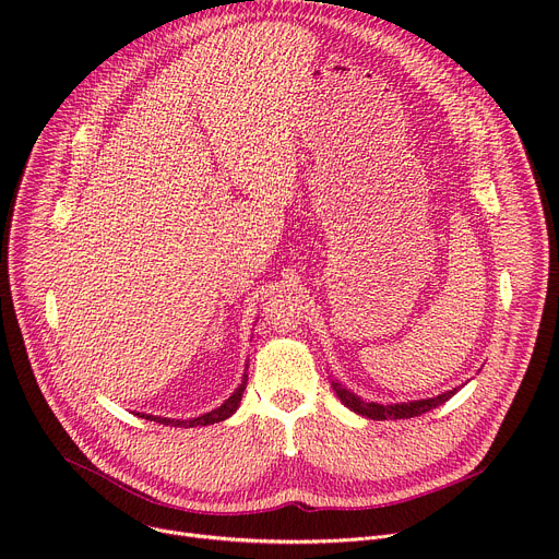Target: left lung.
Instances as JSON below:
<instances>
[{
  "instance_id": "8db88e82",
  "label": "left lung",
  "mask_w": 559,
  "mask_h": 559,
  "mask_svg": "<svg viewBox=\"0 0 559 559\" xmlns=\"http://www.w3.org/2000/svg\"><path fill=\"white\" fill-rule=\"evenodd\" d=\"M332 386L345 407H349L352 412H356L365 418H371V420H403V418H414V416L427 414V412L444 405L449 397L457 391V389H451L447 393L429 397V401H416V403H403V405H378V403H365L362 397H358L354 391L345 389L341 382L332 380Z\"/></svg>"
}]
</instances>
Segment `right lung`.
Wrapping results in <instances>:
<instances>
[{"label":"right lung","mask_w":559,"mask_h":559,"mask_svg":"<svg viewBox=\"0 0 559 559\" xmlns=\"http://www.w3.org/2000/svg\"><path fill=\"white\" fill-rule=\"evenodd\" d=\"M246 380H248V376H243V382L238 384V389L227 397V401H225L218 409H214V412H210V414H205V416H201V418H194V420H168V418H154V420H156V423H164V425H175V427H205V425L221 423V420L229 418V416L238 409V405H241V397H243V391H246V384H248ZM141 418L152 420V416H141Z\"/></svg>","instance_id":"add662e5"}]
</instances>
